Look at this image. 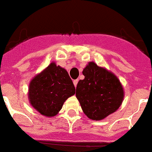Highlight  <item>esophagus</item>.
I'll return each mask as SVG.
<instances>
[{"label": "esophagus", "instance_id": "1", "mask_svg": "<svg viewBox=\"0 0 152 152\" xmlns=\"http://www.w3.org/2000/svg\"><path fill=\"white\" fill-rule=\"evenodd\" d=\"M78 82H79L78 80H73V84H74V86H75V87H76V86H77V83H78Z\"/></svg>", "mask_w": 152, "mask_h": 152}]
</instances>
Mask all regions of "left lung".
<instances>
[{
  "label": "left lung",
  "instance_id": "1",
  "mask_svg": "<svg viewBox=\"0 0 152 152\" xmlns=\"http://www.w3.org/2000/svg\"><path fill=\"white\" fill-rule=\"evenodd\" d=\"M83 75L84 79L77 83L76 96L89 119H104L120 107L124 91L115 75L94 61L83 69Z\"/></svg>",
  "mask_w": 152,
  "mask_h": 152
}]
</instances>
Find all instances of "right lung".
Here are the masks:
<instances>
[{
    "label": "right lung",
    "instance_id": "1",
    "mask_svg": "<svg viewBox=\"0 0 152 152\" xmlns=\"http://www.w3.org/2000/svg\"><path fill=\"white\" fill-rule=\"evenodd\" d=\"M76 89L67 71L51 62L29 83V103L43 115L52 117L61 109L64 102L75 94Z\"/></svg>",
    "mask_w": 152,
    "mask_h": 152
}]
</instances>
